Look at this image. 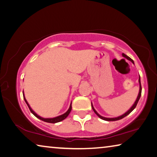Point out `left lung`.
Masks as SVG:
<instances>
[{
	"instance_id": "1",
	"label": "left lung",
	"mask_w": 157,
	"mask_h": 157,
	"mask_svg": "<svg viewBox=\"0 0 157 157\" xmlns=\"http://www.w3.org/2000/svg\"><path fill=\"white\" fill-rule=\"evenodd\" d=\"M122 55H123V57H125V58H126V59H127L128 60H130V61L133 63V64H134V60L131 59V58H130L129 56H128L127 55H125V54H122ZM139 87H140V88H139V94H138V97H137V98H136V101L135 102H134V103L133 104V105L131 107V108L129 109V110L128 111V112H126L125 114H123V115H121V116H119V117H115V118H106V117H102V116H101L100 114H98V112L95 110V109L94 108V107H93V105H92V109L93 110H94V112H95V114L97 115V116L100 118V119H103V120H105V121H118V120H120V119H122L123 118H124V117H125L126 116H128V115L130 113V112H132L133 111V109L136 108V105H137V103H138V102H139V98H140V97H141V90H142V88H141V80H140V76H139Z\"/></svg>"
}]
</instances>
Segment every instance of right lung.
<instances>
[{
	"label": "right lung",
	"instance_id": "right-lung-1",
	"mask_svg": "<svg viewBox=\"0 0 157 157\" xmlns=\"http://www.w3.org/2000/svg\"><path fill=\"white\" fill-rule=\"evenodd\" d=\"M23 95H24V92L23 93ZM23 98H24V100H25V103H27V106H28V108H29V109L30 112H31L33 114H34L36 117H37L38 119H40V120H42V121H43L47 122V123H58V122L64 120L65 119H66V118L67 117V116L69 115V114L70 113V112H71V104H70V108L68 109V110H67V112H66L65 114H62V115H60V116H59V117H54V118H48V119H45V118L40 117V116H38V115L37 114H36L35 112L32 110V109L31 108H30V106H29V105L28 104V103H27V100H26V98H25V96H23Z\"/></svg>",
	"mask_w": 157,
	"mask_h": 157
}]
</instances>
